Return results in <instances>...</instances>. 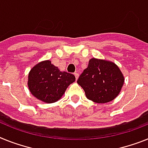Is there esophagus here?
I'll return each mask as SVG.
<instances>
[{"mask_svg": "<svg viewBox=\"0 0 148 148\" xmlns=\"http://www.w3.org/2000/svg\"><path fill=\"white\" fill-rule=\"evenodd\" d=\"M74 75H75V79H76V80H77V79H79V73H75V74H74Z\"/></svg>", "mask_w": 148, "mask_h": 148, "instance_id": "34e87169", "label": "esophagus"}]
</instances>
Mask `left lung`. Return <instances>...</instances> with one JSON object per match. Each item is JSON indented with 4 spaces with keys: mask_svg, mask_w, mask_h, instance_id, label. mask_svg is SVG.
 Listing matches in <instances>:
<instances>
[{
    "mask_svg": "<svg viewBox=\"0 0 148 148\" xmlns=\"http://www.w3.org/2000/svg\"><path fill=\"white\" fill-rule=\"evenodd\" d=\"M77 83L86 97L97 103H106L118 96L124 83V77L114 63L91 58L88 67L81 74Z\"/></svg>",
    "mask_w": 148,
    "mask_h": 148,
    "instance_id": "1",
    "label": "left lung"
}]
</instances>
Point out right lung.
<instances>
[{
	"mask_svg": "<svg viewBox=\"0 0 148 148\" xmlns=\"http://www.w3.org/2000/svg\"><path fill=\"white\" fill-rule=\"evenodd\" d=\"M75 75L60 71L49 60H43L29 72L27 86L33 96L45 103H53L63 97Z\"/></svg>",
	"mask_w": 148,
	"mask_h": 148,
	"instance_id": "right-lung-1",
	"label": "right lung"
}]
</instances>
